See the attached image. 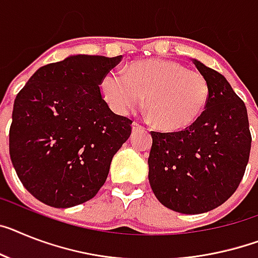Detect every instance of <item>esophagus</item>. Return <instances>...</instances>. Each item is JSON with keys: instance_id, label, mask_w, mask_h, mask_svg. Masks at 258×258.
Instances as JSON below:
<instances>
[{"instance_id": "34e87169", "label": "esophagus", "mask_w": 258, "mask_h": 258, "mask_svg": "<svg viewBox=\"0 0 258 258\" xmlns=\"http://www.w3.org/2000/svg\"><path fill=\"white\" fill-rule=\"evenodd\" d=\"M143 130H144V127H143L142 124H139L138 122L133 123V131H134V133H136V131H143Z\"/></svg>"}]
</instances>
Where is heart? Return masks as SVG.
I'll return each mask as SVG.
<instances>
[{
    "mask_svg": "<svg viewBox=\"0 0 258 258\" xmlns=\"http://www.w3.org/2000/svg\"><path fill=\"white\" fill-rule=\"evenodd\" d=\"M101 96L110 109L127 115L146 97L149 115L165 131L187 128L201 116L209 101V84L202 73L172 60H140L107 72L99 82Z\"/></svg>",
    "mask_w": 258,
    "mask_h": 258,
    "instance_id": "heart-1",
    "label": "heart"
}]
</instances>
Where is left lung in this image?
<instances>
[{
    "label": "left lung",
    "mask_w": 258,
    "mask_h": 258,
    "mask_svg": "<svg viewBox=\"0 0 258 258\" xmlns=\"http://www.w3.org/2000/svg\"><path fill=\"white\" fill-rule=\"evenodd\" d=\"M209 84L205 111L183 131H152L148 179L156 198L181 214H202L236 191L252 136L244 102L226 77L192 59Z\"/></svg>",
    "instance_id": "left-lung-1"
}]
</instances>
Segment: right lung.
Segmentation results:
<instances>
[{"instance_id": "add662e5", "label": "right lung", "mask_w": 258, "mask_h": 258, "mask_svg": "<svg viewBox=\"0 0 258 258\" xmlns=\"http://www.w3.org/2000/svg\"><path fill=\"white\" fill-rule=\"evenodd\" d=\"M122 56L71 55L36 71L17 94L9 151L21 182L40 202L57 209L96 196L110 164L131 135L99 82Z\"/></svg>"}]
</instances>
